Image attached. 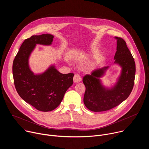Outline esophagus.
<instances>
[{
	"mask_svg": "<svg viewBox=\"0 0 149 149\" xmlns=\"http://www.w3.org/2000/svg\"><path fill=\"white\" fill-rule=\"evenodd\" d=\"M74 82L75 83H77V82H79L81 81V78L80 77V75L78 74H75L74 76Z\"/></svg>",
	"mask_w": 149,
	"mask_h": 149,
	"instance_id": "obj_1",
	"label": "esophagus"
}]
</instances>
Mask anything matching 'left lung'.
<instances>
[{
  "mask_svg": "<svg viewBox=\"0 0 149 149\" xmlns=\"http://www.w3.org/2000/svg\"><path fill=\"white\" fill-rule=\"evenodd\" d=\"M115 38L117 42L114 63H118L122 67V71L114 87L111 89L105 88L98 78L109 67L96 69L91 75L87 74L82 78L86 86L84 103L92 111H104L116 107L129 97L133 88L136 73L134 58L125 41L121 38Z\"/></svg>",
  "mask_w": 149,
  "mask_h": 149,
  "instance_id": "obj_1",
  "label": "left lung"
}]
</instances>
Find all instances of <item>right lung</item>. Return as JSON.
Returning a JSON list of instances; mask_svg holds the SVG:
<instances>
[{"label": "right lung", "instance_id": "right-lung-1", "mask_svg": "<svg viewBox=\"0 0 149 149\" xmlns=\"http://www.w3.org/2000/svg\"><path fill=\"white\" fill-rule=\"evenodd\" d=\"M54 36L47 33L33 35L26 39L13 62L12 72L15 87L24 101L41 111L55 109L65 93L73 84V73L63 74L51 67L45 72L35 75L28 65L29 56L36 44L49 45Z\"/></svg>", "mask_w": 149, "mask_h": 149}]
</instances>
